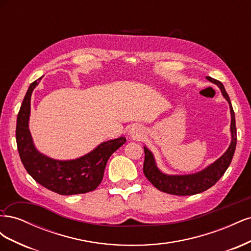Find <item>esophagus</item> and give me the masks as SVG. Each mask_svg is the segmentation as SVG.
Listing matches in <instances>:
<instances>
[{
  "mask_svg": "<svg viewBox=\"0 0 251 251\" xmlns=\"http://www.w3.org/2000/svg\"><path fill=\"white\" fill-rule=\"evenodd\" d=\"M130 134L135 138H138L139 136L141 135V127L138 126H132V128L130 130Z\"/></svg>",
  "mask_w": 251,
  "mask_h": 251,
  "instance_id": "esophagus-1",
  "label": "esophagus"
}]
</instances>
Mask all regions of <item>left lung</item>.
<instances>
[{
	"instance_id": "8db88e82",
	"label": "left lung",
	"mask_w": 251,
	"mask_h": 251,
	"mask_svg": "<svg viewBox=\"0 0 251 251\" xmlns=\"http://www.w3.org/2000/svg\"><path fill=\"white\" fill-rule=\"evenodd\" d=\"M206 78L218 85V87L221 89L223 96L229 103L231 113V143L225 154L220 157L215 163L209 165L207 169L194 175H186V176H168V175L162 174L157 169L153 154L147 148H144L143 173L151 183L163 193L177 196H192L202 193L215 185L231 163L235 146H237V127H235L234 112L223 83L209 76H206Z\"/></svg>"
}]
</instances>
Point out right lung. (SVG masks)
<instances>
[{
	"label": "right lung",
	"instance_id": "1",
	"mask_svg": "<svg viewBox=\"0 0 251 251\" xmlns=\"http://www.w3.org/2000/svg\"><path fill=\"white\" fill-rule=\"evenodd\" d=\"M41 78L30 85L18 114L16 138L22 163L37 183L52 192L65 196L92 192L100 184L109 158L126 142V138L103 142L86 156L70 161L53 160L40 154L33 147L28 119L30 98Z\"/></svg>",
	"mask_w": 251,
	"mask_h": 251
}]
</instances>
